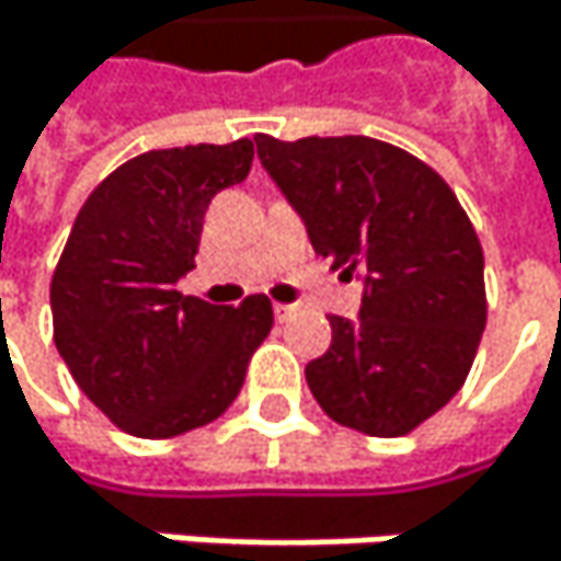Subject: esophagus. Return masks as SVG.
I'll return each instance as SVG.
<instances>
[{
    "label": "esophagus",
    "instance_id": "34e87169",
    "mask_svg": "<svg viewBox=\"0 0 561 561\" xmlns=\"http://www.w3.org/2000/svg\"><path fill=\"white\" fill-rule=\"evenodd\" d=\"M273 311H276V318H279V321H288L298 308H295V305H285V301H276V305H273Z\"/></svg>",
    "mask_w": 561,
    "mask_h": 561
}]
</instances>
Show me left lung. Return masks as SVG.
<instances>
[{"instance_id":"obj_1","label":"left lung","mask_w":561,"mask_h":561,"mask_svg":"<svg viewBox=\"0 0 561 561\" xmlns=\"http://www.w3.org/2000/svg\"><path fill=\"white\" fill-rule=\"evenodd\" d=\"M260 162L301 214L318 256L364 273L360 318L331 314V347L305 367L347 428L399 438L465 387L484 324V250L435 169L370 136H256Z\"/></svg>"}]
</instances>
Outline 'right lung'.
Masks as SVG:
<instances>
[{
    "mask_svg": "<svg viewBox=\"0 0 561 561\" xmlns=\"http://www.w3.org/2000/svg\"><path fill=\"white\" fill-rule=\"evenodd\" d=\"M253 139L142 152L83 201L51 276L55 344L87 399L123 432L171 438L227 412L273 301L237 308L181 295L207 204L240 184Z\"/></svg>",
    "mask_w": 561,
    "mask_h": 561,
    "instance_id": "obj_1",
    "label": "right lung"
}]
</instances>
